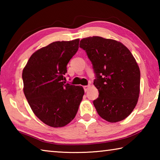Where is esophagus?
<instances>
[{
	"instance_id": "34e87169",
	"label": "esophagus",
	"mask_w": 160,
	"mask_h": 160,
	"mask_svg": "<svg viewBox=\"0 0 160 160\" xmlns=\"http://www.w3.org/2000/svg\"><path fill=\"white\" fill-rule=\"evenodd\" d=\"M90 88V85H85V86H84L83 87V88H84V90H85V92H87L88 91V90H89V88Z\"/></svg>"
}]
</instances>
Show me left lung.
Instances as JSON below:
<instances>
[{
  "label": "left lung",
  "instance_id": "obj_1",
  "mask_svg": "<svg viewBox=\"0 0 160 160\" xmlns=\"http://www.w3.org/2000/svg\"><path fill=\"white\" fill-rule=\"evenodd\" d=\"M83 48L92 63L94 85L99 97L93 104L98 114L110 123L131 114L140 94V68L131 51L120 42L101 37L84 38Z\"/></svg>",
  "mask_w": 160,
  "mask_h": 160
}]
</instances>
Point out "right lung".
Instances as JSON below:
<instances>
[{"label": "right lung", "instance_id": "obj_1", "mask_svg": "<svg viewBox=\"0 0 160 160\" xmlns=\"http://www.w3.org/2000/svg\"><path fill=\"white\" fill-rule=\"evenodd\" d=\"M79 39L55 42L32 54L22 70L24 94L43 123L63 127L75 118L84 95L82 86L66 83L67 64L79 48Z\"/></svg>", "mask_w": 160, "mask_h": 160}]
</instances>
